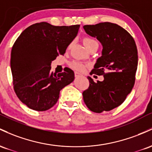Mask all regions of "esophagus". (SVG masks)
<instances>
[{"label":"esophagus","mask_w":152,"mask_h":152,"mask_svg":"<svg viewBox=\"0 0 152 152\" xmlns=\"http://www.w3.org/2000/svg\"><path fill=\"white\" fill-rule=\"evenodd\" d=\"M75 76L76 77H81V76H83V75L80 74V73L77 72H75Z\"/></svg>","instance_id":"1"}]
</instances>
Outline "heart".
<instances>
[{"mask_svg":"<svg viewBox=\"0 0 152 152\" xmlns=\"http://www.w3.org/2000/svg\"><path fill=\"white\" fill-rule=\"evenodd\" d=\"M83 42H84L85 47L88 48V49L91 48L93 46H98V42H97L94 39L90 38V37H85V38L83 39ZM69 47H70V45L69 46ZM69 65H70V67L72 68L73 69L78 72H84L85 70V69H86L87 66H88L87 64H85L84 63L77 60H74L72 61V62H71Z\"/></svg>","mask_w":152,"mask_h":152,"instance_id":"obj_1","label":"heart"}]
</instances>
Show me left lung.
Here are the masks:
<instances>
[{
    "label": "left lung",
    "instance_id": "left-lung-1",
    "mask_svg": "<svg viewBox=\"0 0 152 152\" xmlns=\"http://www.w3.org/2000/svg\"><path fill=\"white\" fill-rule=\"evenodd\" d=\"M83 28L103 45L102 56L90 75L104 77L103 81L94 82L88 77L90 85L83 93V100L91 111H109L121 105L134 88L138 65L135 41L126 30L110 22Z\"/></svg>",
    "mask_w": 152,
    "mask_h": 152
}]
</instances>
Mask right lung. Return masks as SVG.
Instances as JSON below:
<instances>
[{
    "mask_svg": "<svg viewBox=\"0 0 152 152\" xmlns=\"http://www.w3.org/2000/svg\"><path fill=\"white\" fill-rule=\"evenodd\" d=\"M80 25L55 26L47 22L26 28L12 47L11 69L15 93L27 107L37 111L49 110L57 103L59 92L74 80L68 67L61 73L51 71V62L77 34Z\"/></svg>",
    "mask_w": 152,
    "mask_h": 152,
    "instance_id": "obj_1",
    "label": "right lung"
}]
</instances>
